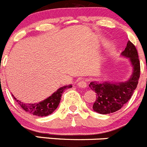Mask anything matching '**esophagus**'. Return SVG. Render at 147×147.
<instances>
[{"label":"esophagus","mask_w":147,"mask_h":147,"mask_svg":"<svg viewBox=\"0 0 147 147\" xmlns=\"http://www.w3.org/2000/svg\"><path fill=\"white\" fill-rule=\"evenodd\" d=\"M77 85L79 86V87L86 88V86H87V83H86V80H80L77 83Z\"/></svg>","instance_id":"obj_1"}]
</instances>
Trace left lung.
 Segmentation results:
<instances>
[{"label":"left lung","instance_id":"obj_1","mask_svg":"<svg viewBox=\"0 0 147 147\" xmlns=\"http://www.w3.org/2000/svg\"><path fill=\"white\" fill-rule=\"evenodd\" d=\"M121 55L129 58L134 70L128 81L121 83L92 82L89 87L97 93V100L93 105V110L100 114H109L119 110L131 99L136 89L140 77V61L138 52L131 41Z\"/></svg>","mask_w":147,"mask_h":147}]
</instances>
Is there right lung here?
Segmentation results:
<instances>
[{
  "instance_id": "1",
  "label": "right lung",
  "mask_w": 147,
  "mask_h": 147,
  "mask_svg": "<svg viewBox=\"0 0 147 147\" xmlns=\"http://www.w3.org/2000/svg\"><path fill=\"white\" fill-rule=\"evenodd\" d=\"M71 87H72L71 85H68V86H64L59 88L48 98L45 99L40 102L34 103V104H26L18 100L13 94H12V97L21 106V107L27 113L34 115H37V116H47L56 110L61 101V97L64 90Z\"/></svg>"
}]
</instances>
